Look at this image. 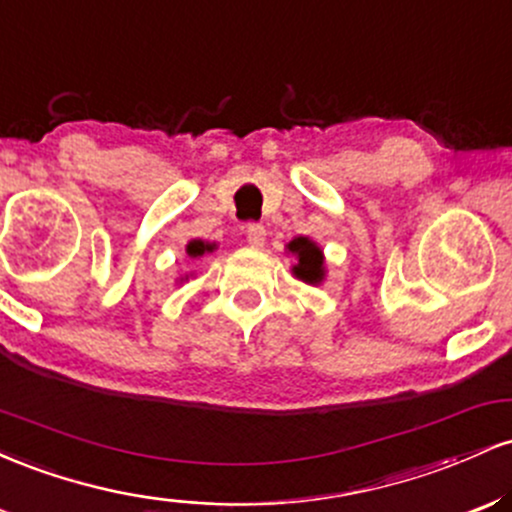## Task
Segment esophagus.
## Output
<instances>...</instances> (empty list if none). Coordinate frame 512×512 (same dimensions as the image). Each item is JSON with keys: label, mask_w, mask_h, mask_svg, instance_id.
Returning <instances> with one entry per match:
<instances>
[{"label": "esophagus", "mask_w": 512, "mask_h": 512, "mask_svg": "<svg viewBox=\"0 0 512 512\" xmlns=\"http://www.w3.org/2000/svg\"><path fill=\"white\" fill-rule=\"evenodd\" d=\"M245 236H248L250 245H255V248H262L264 240H267V231H264L262 223H248V228H245Z\"/></svg>", "instance_id": "obj_1"}]
</instances>
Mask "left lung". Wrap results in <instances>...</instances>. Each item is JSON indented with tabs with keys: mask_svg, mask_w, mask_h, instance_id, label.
Wrapping results in <instances>:
<instances>
[{
	"mask_svg": "<svg viewBox=\"0 0 512 512\" xmlns=\"http://www.w3.org/2000/svg\"><path fill=\"white\" fill-rule=\"evenodd\" d=\"M289 250L293 255H298V264L293 267V274L298 279H303L305 284H317L322 281V252L315 243H310L308 238H296L289 243Z\"/></svg>",
	"mask_w": 512,
	"mask_h": 512,
	"instance_id": "left-lung-1",
	"label": "left lung"
}]
</instances>
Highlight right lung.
<instances>
[{
    "mask_svg": "<svg viewBox=\"0 0 512 512\" xmlns=\"http://www.w3.org/2000/svg\"><path fill=\"white\" fill-rule=\"evenodd\" d=\"M211 250H214V245L202 243V240H192V243L187 245V255L190 257H202L204 252H211Z\"/></svg>",
    "mask_w": 512,
    "mask_h": 512,
    "instance_id": "obj_1",
    "label": "right lung"
}]
</instances>
